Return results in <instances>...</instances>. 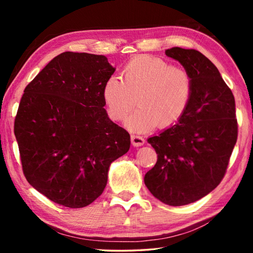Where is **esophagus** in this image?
Returning a JSON list of instances; mask_svg holds the SVG:
<instances>
[{"label":"esophagus","mask_w":253,"mask_h":253,"mask_svg":"<svg viewBox=\"0 0 253 253\" xmlns=\"http://www.w3.org/2000/svg\"><path fill=\"white\" fill-rule=\"evenodd\" d=\"M130 138H131V143H132V145H134V146H142V145L145 144V138L140 135L132 134L130 136Z\"/></svg>","instance_id":"esophagus-1"}]
</instances>
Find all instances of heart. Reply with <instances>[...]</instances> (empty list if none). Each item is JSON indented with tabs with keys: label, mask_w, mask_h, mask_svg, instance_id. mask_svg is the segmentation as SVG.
Returning <instances> with one entry per match:
<instances>
[{
	"label": "heart",
	"mask_w": 253,
	"mask_h": 253,
	"mask_svg": "<svg viewBox=\"0 0 253 253\" xmlns=\"http://www.w3.org/2000/svg\"><path fill=\"white\" fill-rule=\"evenodd\" d=\"M122 78L110 77L102 96L107 113L116 122L124 121L136 102L139 105L126 122L134 131L173 126L184 116L193 93V79L185 69L149 55L128 62Z\"/></svg>",
	"instance_id": "heart-1"
}]
</instances>
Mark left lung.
I'll list each match as a JSON object with an SVG mask.
<instances>
[{"instance_id": "1", "label": "left lung", "mask_w": 253, "mask_h": 253, "mask_svg": "<svg viewBox=\"0 0 253 253\" xmlns=\"http://www.w3.org/2000/svg\"><path fill=\"white\" fill-rule=\"evenodd\" d=\"M193 79V93L177 124L148 138L157 162L145 185L163 203L179 207L202 199L223 179L238 138L234 96L217 68L198 50L168 49Z\"/></svg>"}]
</instances>
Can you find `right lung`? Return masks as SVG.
I'll return each mask as SVG.
<instances>
[{"label": "right lung", "instance_id": "1", "mask_svg": "<svg viewBox=\"0 0 253 253\" xmlns=\"http://www.w3.org/2000/svg\"><path fill=\"white\" fill-rule=\"evenodd\" d=\"M114 72L105 55L67 51L24 89L14 121L23 174L54 203H92L111 162L129 149V132L104 108L102 90Z\"/></svg>", "mask_w": 253, "mask_h": 253}]
</instances>
